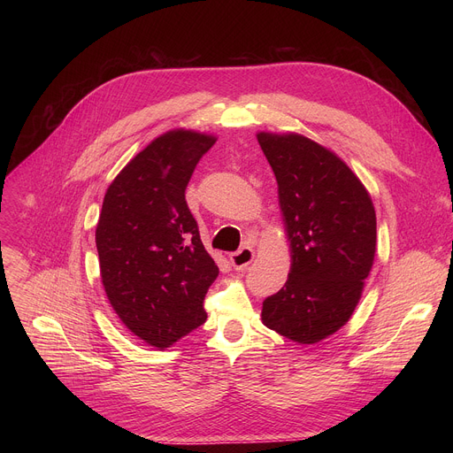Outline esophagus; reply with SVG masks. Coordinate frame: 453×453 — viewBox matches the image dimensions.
<instances>
[{
	"instance_id": "obj_1",
	"label": "esophagus",
	"mask_w": 453,
	"mask_h": 453,
	"mask_svg": "<svg viewBox=\"0 0 453 453\" xmlns=\"http://www.w3.org/2000/svg\"><path fill=\"white\" fill-rule=\"evenodd\" d=\"M254 260V250L250 247H242L240 250L229 254V262L236 271H243Z\"/></svg>"
}]
</instances>
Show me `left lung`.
<instances>
[{
  "instance_id": "obj_1",
  "label": "left lung",
  "mask_w": 453,
  "mask_h": 453,
  "mask_svg": "<svg viewBox=\"0 0 453 453\" xmlns=\"http://www.w3.org/2000/svg\"><path fill=\"white\" fill-rule=\"evenodd\" d=\"M278 180L290 242V273L262 308L264 325L315 344L353 315L376 252V213L369 191L330 149L297 133H257Z\"/></svg>"
}]
</instances>
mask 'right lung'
Masks as SVG:
<instances>
[{
  "mask_svg": "<svg viewBox=\"0 0 453 453\" xmlns=\"http://www.w3.org/2000/svg\"><path fill=\"white\" fill-rule=\"evenodd\" d=\"M213 134L173 128L152 140L109 184L96 224L105 296L119 320L157 349L206 320L219 267L201 242L184 191Z\"/></svg>",
  "mask_w": 453,
  "mask_h": 453,
  "instance_id": "right-lung-1",
  "label": "right lung"
}]
</instances>
